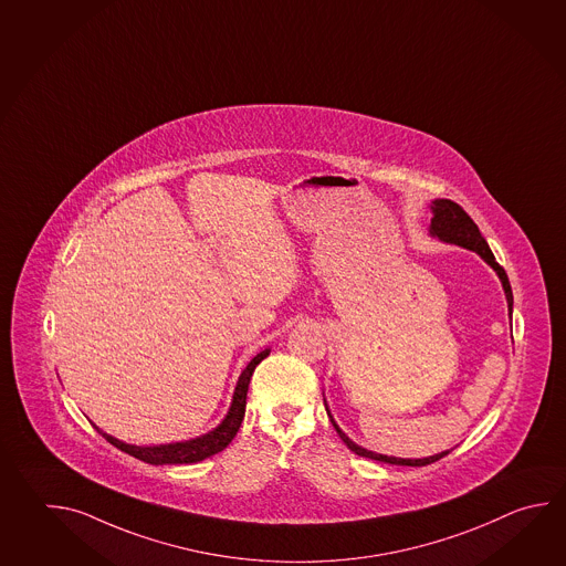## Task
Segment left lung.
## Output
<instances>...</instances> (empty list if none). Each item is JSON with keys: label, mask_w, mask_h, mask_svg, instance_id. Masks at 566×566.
Instances as JSON below:
<instances>
[{"label": "left lung", "mask_w": 566, "mask_h": 566, "mask_svg": "<svg viewBox=\"0 0 566 566\" xmlns=\"http://www.w3.org/2000/svg\"><path fill=\"white\" fill-rule=\"evenodd\" d=\"M431 223H429V235L431 238H438L439 242L453 243V245H460L465 250H472L475 254L480 255L484 260L485 264L490 265L494 272H496L500 282H502V289L506 294L507 312H510V318H512V304H514V296H512V289H510V282H507L506 272L504 268L497 264L496 258L492 254L490 245L482 238V233L478 230V226L473 223L472 218L463 211L458 203H453L450 199H436L431 201ZM326 405V401H324ZM326 413L331 417L333 426H335L336 433L340 436V439L345 441L346 448L350 451H355L357 455L363 458H369V460H377V462L392 463V465H427V463L438 462L443 455H448L450 450L441 451L436 455H429V458H419V460H409V458H392V455H382V453H375V451L365 450L360 448L358 443H355L353 439L346 436L345 431L340 427L336 426L335 419L331 416L328 407H326Z\"/></svg>", "instance_id": "obj_1"}]
</instances>
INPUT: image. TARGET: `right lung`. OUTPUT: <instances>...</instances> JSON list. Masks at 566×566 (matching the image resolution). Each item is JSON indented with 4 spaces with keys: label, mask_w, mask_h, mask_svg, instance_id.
<instances>
[{
    "label": "right lung",
    "mask_w": 566,
    "mask_h": 566,
    "mask_svg": "<svg viewBox=\"0 0 566 566\" xmlns=\"http://www.w3.org/2000/svg\"><path fill=\"white\" fill-rule=\"evenodd\" d=\"M270 355V348H264L262 353H258L248 367L242 370L238 385L233 389L230 409L228 416L221 419L220 426L211 429L208 433L199 436V438L187 439V441H175V443H163V446H133L125 443L120 439L113 438L108 433H104L101 427H96V431L103 436L108 443H113L115 448L125 451L128 455L137 458L140 462L153 463V465H165V463H196L206 460L209 455L226 450L231 443V439L235 438L238 429L242 426L243 413H245V397H248V387L255 367Z\"/></svg>",
    "instance_id": "right-lung-1"
}]
</instances>
